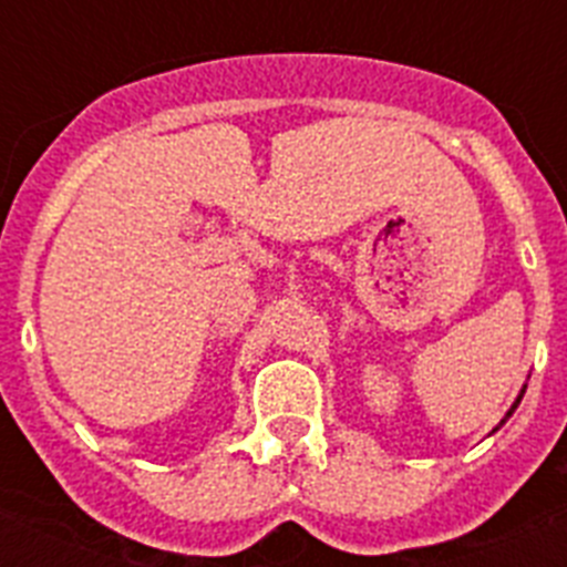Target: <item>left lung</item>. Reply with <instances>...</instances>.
<instances>
[{"label": "left lung", "mask_w": 567, "mask_h": 567, "mask_svg": "<svg viewBox=\"0 0 567 567\" xmlns=\"http://www.w3.org/2000/svg\"><path fill=\"white\" fill-rule=\"evenodd\" d=\"M523 394H525V392H523ZM523 394H519V398H517V403L511 405V412H508V414H505V417H511V414H514V409H517V405H519V400H523ZM499 425H503V423H499Z\"/></svg>", "instance_id": "left-lung-1"}]
</instances>
